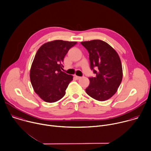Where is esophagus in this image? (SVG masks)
Segmentation results:
<instances>
[{
    "instance_id": "1",
    "label": "esophagus",
    "mask_w": 151,
    "mask_h": 151,
    "mask_svg": "<svg viewBox=\"0 0 151 151\" xmlns=\"http://www.w3.org/2000/svg\"><path fill=\"white\" fill-rule=\"evenodd\" d=\"M74 76H75V78L77 80H78V79H81V76H76V75H75Z\"/></svg>"
}]
</instances>
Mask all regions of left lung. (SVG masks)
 Returning <instances> with one entry per match:
<instances>
[{"label": "left lung", "mask_w": 151, "mask_h": 151, "mask_svg": "<svg viewBox=\"0 0 151 151\" xmlns=\"http://www.w3.org/2000/svg\"><path fill=\"white\" fill-rule=\"evenodd\" d=\"M81 44L88 50L90 68L96 75L89 78L90 83L85 91L98 101H106L117 92L122 82L120 59L115 50L104 41L93 40L81 42Z\"/></svg>", "instance_id": "8db88e82"}]
</instances>
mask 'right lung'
Masks as SVG:
<instances>
[{
	"mask_svg": "<svg viewBox=\"0 0 151 151\" xmlns=\"http://www.w3.org/2000/svg\"><path fill=\"white\" fill-rule=\"evenodd\" d=\"M77 42L55 40L38 50L30 70V80L36 93L44 101L55 103L62 98L73 76L62 71L63 59Z\"/></svg>",
	"mask_w": 151,
	"mask_h": 151,
	"instance_id": "1",
	"label": "right lung"
}]
</instances>
